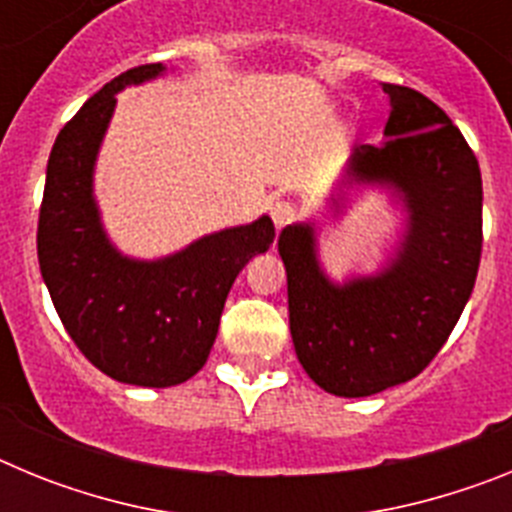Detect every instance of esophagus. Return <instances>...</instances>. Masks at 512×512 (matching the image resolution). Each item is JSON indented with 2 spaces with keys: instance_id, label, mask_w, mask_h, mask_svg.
<instances>
[{
  "instance_id": "esophagus-1",
  "label": "esophagus",
  "mask_w": 512,
  "mask_h": 512,
  "mask_svg": "<svg viewBox=\"0 0 512 512\" xmlns=\"http://www.w3.org/2000/svg\"><path fill=\"white\" fill-rule=\"evenodd\" d=\"M295 215H297V210L292 202L282 200V202H274V205H271V220H274V225H277V228H284V225L292 223V220H295Z\"/></svg>"
}]
</instances>
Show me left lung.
<instances>
[{"label":"left lung","instance_id":"1","mask_svg":"<svg viewBox=\"0 0 512 512\" xmlns=\"http://www.w3.org/2000/svg\"><path fill=\"white\" fill-rule=\"evenodd\" d=\"M390 120L382 146H354L343 187L397 194L408 225L395 256L369 277L330 282L312 223L279 233L289 330L312 382L338 397H369L418 377L451 336L482 256V174L449 115L420 92L382 84ZM346 197H333L341 212Z\"/></svg>","mask_w":512,"mask_h":512}]
</instances>
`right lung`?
Instances as JSON below:
<instances>
[{
    "mask_svg": "<svg viewBox=\"0 0 512 512\" xmlns=\"http://www.w3.org/2000/svg\"><path fill=\"white\" fill-rule=\"evenodd\" d=\"M164 74L135 66L104 84L53 143L38 220V261L58 318L99 372L138 387H174L205 366L225 297L274 241L271 217L225 228L156 261L122 256L94 200V164L115 94Z\"/></svg>",
    "mask_w": 512,
    "mask_h": 512,
    "instance_id": "add662e5",
    "label": "right lung"
}]
</instances>
